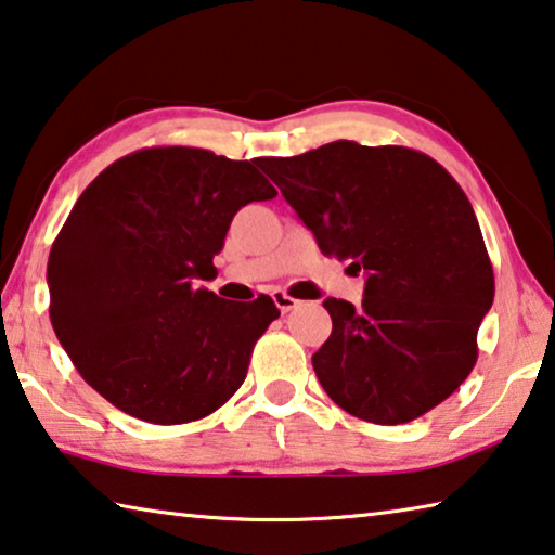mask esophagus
<instances>
[{"mask_svg":"<svg viewBox=\"0 0 555 555\" xmlns=\"http://www.w3.org/2000/svg\"><path fill=\"white\" fill-rule=\"evenodd\" d=\"M271 298H274V304L279 306V311H281V313H288V311H294L296 306L301 304V301H298V298L288 296L286 292H281V288H276V292L271 294Z\"/></svg>","mask_w":555,"mask_h":555,"instance_id":"34e87169","label":"esophagus"}]
</instances>
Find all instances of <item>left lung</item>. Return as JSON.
I'll use <instances>...</instances> for the list:
<instances>
[{"label": "left lung", "instance_id": "1", "mask_svg": "<svg viewBox=\"0 0 555 555\" xmlns=\"http://www.w3.org/2000/svg\"><path fill=\"white\" fill-rule=\"evenodd\" d=\"M259 167L325 257L365 271L363 304L325 298L311 363L328 398L375 425L417 420L467 380L494 271L464 190L410 147L336 140Z\"/></svg>", "mask_w": 555, "mask_h": 555}]
</instances>
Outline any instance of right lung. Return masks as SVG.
<instances>
[{
	"label": "right lung",
	"mask_w": 555,
	"mask_h": 555,
	"mask_svg": "<svg viewBox=\"0 0 555 555\" xmlns=\"http://www.w3.org/2000/svg\"><path fill=\"white\" fill-rule=\"evenodd\" d=\"M259 160L145 147L95 178L49 254V315L91 388L153 425L207 417L244 383L254 343L279 319L269 296L227 301L217 276L234 215L274 199Z\"/></svg>",
	"instance_id": "add662e5"
}]
</instances>
